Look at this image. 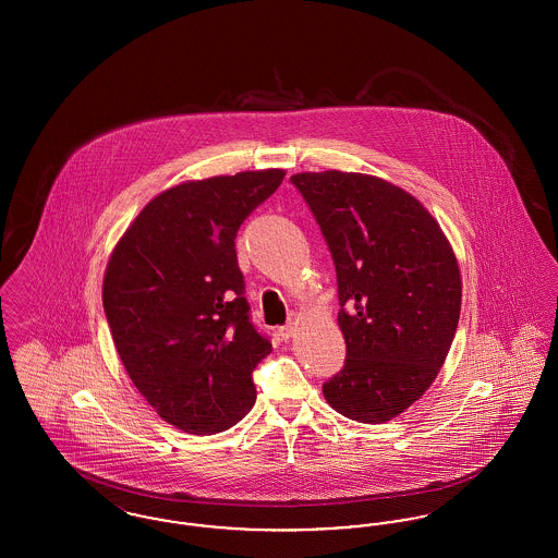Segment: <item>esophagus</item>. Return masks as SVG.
I'll return each mask as SVG.
<instances>
[{"label": "esophagus", "instance_id": "obj_1", "mask_svg": "<svg viewBox=\"0 0 558 558\" xmlns=\"http://www.w3.org/2000/svg\"><path fill=\"white\" fill-rule=\"evenodd\" d=\"M296 324H299V316H296V314H291L289 322H287V324L280 328V337L289 341L292 335H294V330H296Z\"/></svg>", "mask_w": 558, "mask_h": 558}]
</instances>
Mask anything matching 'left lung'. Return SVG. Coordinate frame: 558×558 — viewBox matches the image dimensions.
Instances as JSON below:
<instances>
[{
	"label": "left lung",
	"instance_id": "1",
	"mask_svg": "<svg viewBox=\"0 0 558 558\" xmlns=\"http://www.w3.org/2000/svg\"><path fill=\"white\" fill-rule=\"evenodd\" d=\"M337 269L343 371L322 385L347 418L378 425L425 393L460 318L456 255L405 190L364 173H296Z\"/></svg>",
	"mask_w": 558,
	"mask_h": 558
}]
</instances>
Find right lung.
Here are the masks:
<instances>
[{
    "mask_svg": "<svg viewBox=\"0 0 558 558\" xmlns=\"http://www.w3.org/2000/svg\"><path fill=\"white\" fill-rule=\"evenodd\" d=\"M284 180L242 171L169 187L135 217L108 259L102 303L137 391L192 435L240 423L271 343L251 322L236 257L242 221Z\"/></svg>",
    "mask_w": 558,
    "mask_h": 558,
    "instance_id": "right-lung-1",
    "label": "right lung"
}]
</instances>
